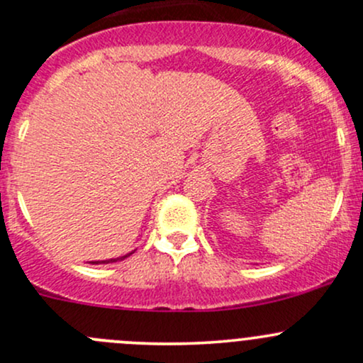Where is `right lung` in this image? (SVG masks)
Returning <instances> with one entry per match:
<instances>
[{
  "label": "right lung",
  "instance_id": "1",
  "mask_svg": "<svg viewBox=\"0 0 363 363\" xmlns=\"http://www.w3.org/2000/svg\"><path fill=\"white\" fill-rule=\"evenodd\" d=\"M131 254H133V251H131V252H128V254H124V256L114 257V259H106V261H90V264H109V262H118V261L126 259V257H128V256H131Z\"/></svg>",
  "mask_w": 363,
  "mask_h": 363
}]
</instances>
